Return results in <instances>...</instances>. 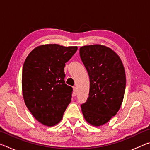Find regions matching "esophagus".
I'll use <instances>...</instances> for the list:
<instances>
[{"mask_svg": "<svg viewBox=\"0 0 150 150\" xmlns=\"http://www.w3.org/2000/svg\"><path fill=\"white\" fill-rule=\"evenodd\" d=\"M73 95L75 96L76 95H77V88H76L75 87H73Z\"/></svg>", "mask_w": 150, "mask_h": 150, "instance_id": "1", "label": "esophagus"}]
</instances>
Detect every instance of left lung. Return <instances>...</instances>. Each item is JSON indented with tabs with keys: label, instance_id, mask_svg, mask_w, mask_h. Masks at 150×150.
Instances as JSON below:
<instances>
[{
	"label": "left lung",
	"instance_id": "obj_1",
	"mask_svg": "<svg viewBox=\"0 0 150 150\" xmlns=\"http://www.w3.org/2000/svg\"><path fill=\"white\" fill-rule=\"evenodd\" d=\"M79 54L90 79L89 96L81 110L87 122L100 126L120 108L126 88L125 70L120 57L105 45H85L80 47Z\"/></svg>",
	"mask_w": 150,
	"mask_h": 150
}]
</instances>
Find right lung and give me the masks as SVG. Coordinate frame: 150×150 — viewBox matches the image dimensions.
Segmentation results:
<instances>
[{
    "instance_id": "1",
    "label": "right lung",
    "mask_w": 150,
    "mask_h": 150,
    "mask_svg": "<svg viewBox=\"0 0 150 150\" xmlns=\"http://www.w3.org/2000/svg\"><path fill=\"white\" fill-rule=\"evenodd\" d=\"M77 46L42 45L25 60L22 87L25 104L33 116L47 126L56 125L71 103L73 88L65 84L64 67Z\"/></svg>"
}]
</instances>
